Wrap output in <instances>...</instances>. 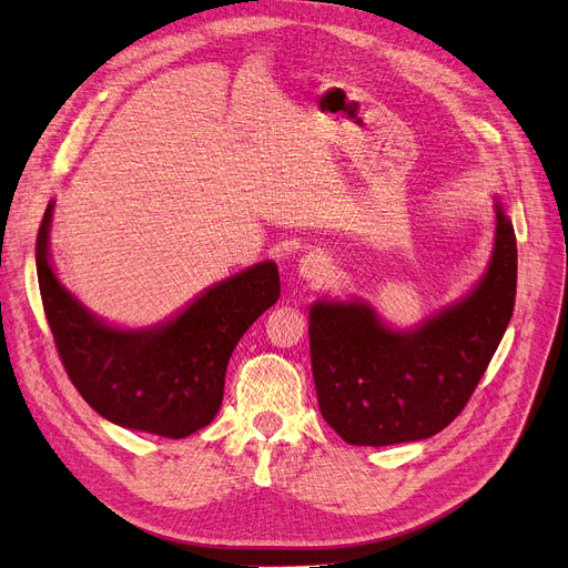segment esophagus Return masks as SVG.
Returning <instances> with one entry per match:
<instances>
[{
  "mask_svg": "<svg viewBox=\"0 0 568 568\" xmlns=\"http://www.w3.org/2000/svg\"><path fill=\"white\" fill-rule=\"evenodd\" d=\"M331 267V258L324 252H307L298 261V275L303 280H322Z\"/></svg>",
  "mask_w": 568,
  "mask_h": 568,
  "instance_id": "esophagus-1",
  "label": "esophagus"
}]
</instances>
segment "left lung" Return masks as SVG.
Segmentation results:
<instances>
[{"mask_svg": "<svg viewBox=\"0 0 568 568\" xmlns=\"http://www.w3.org/2000/svg\"><path fill=\"white\" fill-rule=\"evenodd\" d=\"M517 242L496 205L487 275L470 296L413 333L377 322L371 307L320 301L310 310V354L322 417L349 445L436 436L483 379L515 307Z\"/></svg>", "mask_w": 568, "mask_h": 568, "instance_id": "left-lung-1", "label": "left lung"}]
</instances>
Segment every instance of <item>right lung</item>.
I'll return each instance as SVG.
<instances>
[{
	"instance_id": "1",
	"label": "right lung",
	"mask_w": 568,
	"mask_h": 568,
	"mask_svg": "<svg viewBox=\"0 0 568 568\" xmlns=\"http://www.w3.org/2000/svg\"><path fill=\"white\" fill-rule=\"evenodd\" d=\"M53 202L37 233V277L62 366L104 419L163 438L205 428L223 400V379L240 337L280 298L272 261L212 286L174 322L121 331L95 320L64 291L49 261Z\"/></svg>"
}]
</instances>
